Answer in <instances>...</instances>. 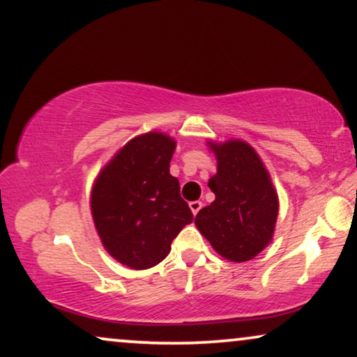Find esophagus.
I'll return each instance as SVG.
<instances>
[{
	"mask_svg": "<svg viewBox=\"0 0 357 357\" xmlns=\"http://www.w3.org/2000/svg\"><path fill=\"white\" fill-rule=\"evenodd\" d=\"M201 208H203V203H201V201H191L190 203V209L191 213H193V215L198 214Z\"/></svg>",
	"mask_w": 357,
	"mask_h": 357,
	"instance_id": "esophagus-1",
	"label": "esophagus"
}]
</instances>
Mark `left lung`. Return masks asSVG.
<instances>
[{
  "instance_id": "1",
  "label": "left lung",
  "mask_w": 357,
  "mask_h": 357,
  "mask_svg": "<svg viewBox=\"0 0 357 357\" xmlns=\"http://www.w3.org/2000/svg\"><path fill=\"white\" fill-rule=\"evenodd\" d=\"M208 146L217 159V174L208 183L215 199L196 214L195 225L224 259L251 261L272 241L278 195L250 143L211 140Z\"/></svg>"
}]
</instances>
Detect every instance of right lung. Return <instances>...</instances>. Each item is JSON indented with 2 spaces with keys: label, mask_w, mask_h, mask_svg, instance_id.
I'll list each match as a JSON object with an SVG mask.
<instances>
[{
  "label": "right lung",
  "mask_w": 357,
  "mask_h": 357,
  "mask_svg": "<svg viewBox=\"0 0 357 357\" xmlns=\"http://www.w3.org/2000/svg\"><path fill=\"white\" fill-rule=\"evenodd\" d=\"M177 142L167 133H142L123 144L91 187L93 222L105 250L122 266L159 264L193 214L169 172Z\"/></svg>",
  "instance_id": "1"
}]
</instances>
